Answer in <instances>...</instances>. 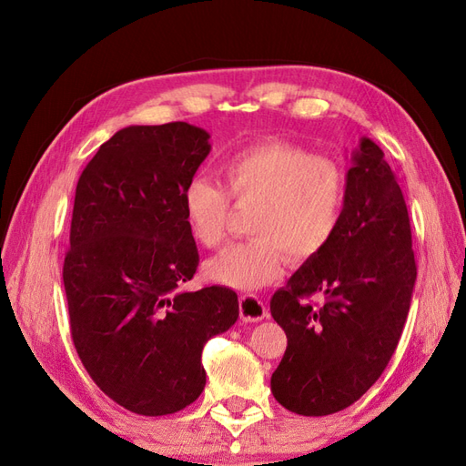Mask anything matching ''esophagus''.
<instances>
[{"instance_id":"obj_1","label":"esophagus","mask_w":466,"mask_h":466,"mask_svg":"<svg viewBox=\"0 0 466 466\" xmlns=\"http://www.w3.org/2000/svg\"><path fill=\"white\" fill-rule=\"evenodd\" d=\"M238 311H241V319L245 322H258L268 317L266 305L257 295H241L238 298Z\"/></svg>"}]
</instances>
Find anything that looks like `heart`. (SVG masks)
Returning a JSON list of instances; mask_svg holds the SVG:
<instances>
[{
  "instance_id": "b5f03b06",
  "label": "heart",
  "mask_w": 466,
  "mask_h": 466,
  "mask_svg": "<svg viewBox=\"0 0 466 466\" xmlns=\"http://www.w3.org/2000/svg\"><path fill=\"white\" fill-rule=\"evenodd\" d=\"M223 188L192 178L185 194V218L194 241L218 248L228 235L229 198L255 206L248 218L252 238L235 243L206 264V276L233 289H258L276 281L291 262H309L340 229L348 177L334 159L303 146L268 139L229 155L219 167Z\"/></svg>"
}]
</instances>
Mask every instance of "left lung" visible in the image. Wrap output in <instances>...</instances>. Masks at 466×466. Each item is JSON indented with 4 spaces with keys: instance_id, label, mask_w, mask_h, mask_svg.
Masks as SVG:
<instances>
[{
    "instance_id": "8db88e82",
    "label": "left lung",
    "mask_w": 466,
    "mask_h": 466,
    "mask_svg": "<svg viewBox=\"0 0 466 466\" xmlns=\"http://www.w3.org/2000/svg\"><path fill=\"white\" fill-rule=\"evenodd\" d=\"M351 159L340 229L270 301L288 336L272 394L301 416L340 412L370 390L399 346L416 281L397 177L370 137ZM313 294L323 303L309 302Z\"/></svg>"
}]
</instances>
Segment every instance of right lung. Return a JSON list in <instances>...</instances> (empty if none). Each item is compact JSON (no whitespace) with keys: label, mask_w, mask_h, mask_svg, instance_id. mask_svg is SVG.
Wrapping results in <instances>:
<instances>
[{"label":"right lung","mask_w":466,"mask_h":466,"mask_svg":"<svg viewBox=\"0 0 466 466\" xmlns=\"http://www.w3.org/2000/svg\"><path fill=\"white\" fill-rule=\"evenodd\" d=\"M208 139L187 122L128 126L77 180L64 260L72 340L96 387L139 416L198 399L204 344L238 317L229 288L182 289L200 262L182 194Z\"/></svg>","instance_id":"obj_1"}]
</instances>
